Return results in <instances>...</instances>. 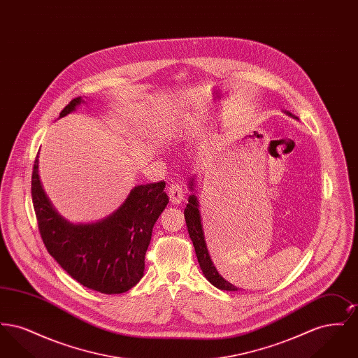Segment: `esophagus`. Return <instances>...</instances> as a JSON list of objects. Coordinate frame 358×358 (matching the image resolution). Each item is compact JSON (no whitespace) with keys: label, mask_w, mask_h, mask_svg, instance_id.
Returning <instances> with one entry per match:
<instances>
[{"label":"esophagus","mask_w":358,"mask_h":358,"mask_svg":"<svg viewBox=\"0 0 358 358\" xmlns=\"http://www.w3.org/2000/svg\"><path fill=\"white\" fill-rule=\"evenodd\" d=\"M168 194H169L171 204H180L184 200L182 185L178 184V182H171L169 187H168Z\"/></svg>","instance_id":"obj_1"}]
</instances>
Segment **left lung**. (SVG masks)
<instances>
[{"mask_svg":"<svg viewBox=\"0 0 358 358\" xmlns=\"http://www.w3.org/2000/svg\"><path fill=\"white\" fill-rule=\"evenodd\" d=\"M192 187H193V182H190V189H193ZM184 215H185L187 232L193 241L196 256H197L199 264L204 273L205 278L217 289H225V291H238V287L231 285L228 280H225L222 278L220 273H217L216 267L213 266V263L210 260V256L208 254L206 244H205L201 217H200V212H199V203H197V199L194 194L189 196V201H187V208L184 210Z\"/></svg>","mask_w":358,"mask_h":358,"instance_id":"8db88e82","label":"left lung"}]
</instances>
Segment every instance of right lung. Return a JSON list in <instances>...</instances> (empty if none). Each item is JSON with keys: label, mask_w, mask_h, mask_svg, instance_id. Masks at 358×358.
Segmentation results:
<instances>
[{"label": "right lung", "mask_w": 358, "mask_h": 358, "mask_svg": "<svg viewBox=\"0 0 358 358\" xmlns=\"http://www.w3.org/2000/svg\"><path fill=\"white\" fill-rule=\"evenodd\" d=\"M82 102L80 96L72 99L59 118ZM37 157L32 171V201L38 232L50 255L87 289L122 294L134 287L143 276L154 224L169 203L164 192L165 181L134 187L126 201L102 222L75 225L52 208L40 184Z\"/></svg>", "instance_id": "1"}]
</instances>
